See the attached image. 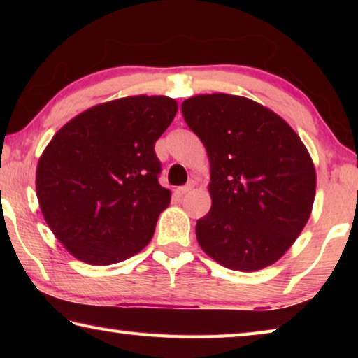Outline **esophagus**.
<instances>
[{"instance_id": "34e87169", "label": "esophagus", "mask_w": 358, "mask_h": 358, "mask_svg": "<svg viewBox=\"0 0 358 358\" xmlns=\"http://www.w3.org/2000/svg\"><path fill=\"white\" fill-rule=\"evenodd\" d=\"M191 189H192V185H191V183H189V185H186V186H180L178 189H177V194H178V196L181 197V196H185V194L189 192Z\"/></svg>"}]
</instances>
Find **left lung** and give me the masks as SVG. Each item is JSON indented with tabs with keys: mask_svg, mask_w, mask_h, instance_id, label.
<instances>
[{
	"mask_svg": "<svg viewBox=\"0 0 358 358\" xmlns=\"http://www.w3.org/2000/svg\"><path fill=\"white\" fill-rule=\"evenodd\" d=\"M181 112L211 167V208L196 224L199 245L232 270L275 264L311 215L316 171L305 145L281 117L241 96H194Z\"/></svg>",
	"mask_w": 358,
	"mask_h": 358,
	"instance_id": "left-lung-1",
	"label": "left lung"
}]
</instances>
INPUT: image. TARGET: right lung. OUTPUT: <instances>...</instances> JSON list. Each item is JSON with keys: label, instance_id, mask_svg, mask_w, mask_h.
I'll return each instance as SVG.
<instances>
[{"label": "right lung", "instance_id": "obj_1", "mask_svg": "<svg viewBox=\"0 0 358 358\" xmlns=\"http://www.w3.org/2000/svg\"><path fill=\"white\" fill-rule=\"evenodd\" d=\"M177 108L166 96H131L92 107L53 136L36 192L45 222L72 256L110 265L148 245L171 202L155 143Z\"/></svg>", "mask_w": 358, "mask_h": 358}]
</instances>
